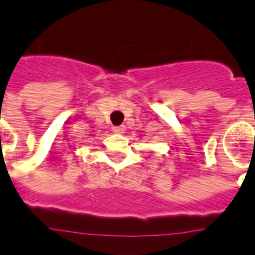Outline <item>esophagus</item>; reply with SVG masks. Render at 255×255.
<instances>
[{
  "instance_id": "obj_1",
  "label": "esophagus",
  "mask_w": 255,
  "mask_h": 255,
  "mask_svg": "<svg viewBox=\"0 0 255 255\" xmlns=\"http://www.w3.org/2000/svg\"><path fill=\"white\" fill-rule=\"evenodd\" d=\"M112 130L115 131V133H124L125 126H114V128H112Z\"/></svg>"
}]
</instances>
